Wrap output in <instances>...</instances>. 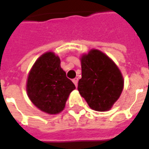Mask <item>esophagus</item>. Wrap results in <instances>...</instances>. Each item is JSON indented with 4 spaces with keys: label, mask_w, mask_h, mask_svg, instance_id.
<instances>
[{
    "label": "esophagus",
    "mask_w": 149,
    "mask_h": 149,
    "mask_svg": "<svg viewBox=\"0 0 149 149\" xmlns=\"http://www.w3.org/2000/svg\"><path fill=\"white\" fill-rule=\"evenodd\" d=\"M72 82L74 83V84L76 85V87H77L78 84V78H74V79L72 80Z\"/></svg>",
    "instance_id": "esophagus-1"
}]
</instances>
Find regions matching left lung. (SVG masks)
<instances>
[{
    "label": "left lung",
    "mask_w": 149,
    "mask_h": 149,
    "mask_svg": "<svg viewBox=\"0 0 149 149\" xmlns=\"http://www.w3.org/2000/svg\"><path fill=\"white\" fill-rule=\"evenodd\" d=\"M78 91L92 109L108 111L120 96L124 79L112 60L97 49L81 56Z\"/></svg>",
    "instance_id": "left-lung-1"
}]
</instances>
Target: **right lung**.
<instances>
[{
  "label": "right lung",
  "mask_w": 149,
  "mask_h": 149,
  "mask_svg": "<svg viewBox=\"0 0 149 149\" xmlns=\"http://www.w3.org/2000/svg\"><path fill=\"white\" fill-rule=\"evenodd\" d=\"M74 84L61 68V60L48 52L37 59L28 77L26 91L34 105L48 114H57L65 109Z\"/></svg>",
  "instance_id": "1"
}]
</instances>
